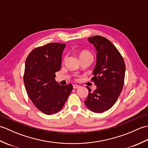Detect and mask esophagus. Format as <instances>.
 <instances>
[{"mask_svg": "<svg viewBox=\"0 0 148 148\" xmlns=\"http://www.w3.org/2000/svg\"><path fill=\"white\" fill-rule=\"evenodd\" d=\"M79 85H77V84H74L73 85V88L74 89H76V88H79Z\"/></svg>", "mask_w": 148, "mask_h": 148, "instance_id": "obj_1", "label": "esophagus"}]
</instances>
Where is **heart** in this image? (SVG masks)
<instances>
[{
	"mask_svg": "<svg viewBox=\"0 0 148 148\" xmlns=\"http://www.w3.org/2000/svg\"><path fill=\"white\" fill-rule=\"evenodd\" d=\"M66 57L67 56H65L64 59V61L65 60ZM79 57L81 59H84L86 58H93V55L92 53H91L89 51H88V50H83V51H81L79 53Z\"/></svg>",
	"mask_w": 148,
	"mask_h": 148,
	"instance_id": "b5f03b06",
	"label": "heart"
}]
</instances>
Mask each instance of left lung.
<instances>
[{"label": "left lung", "mask_w": 148, "mask_h": 148, "mask_svg": "<svg viewBox=\"0 0 148 148\" xmlns=\"http://www.w3.org/2000/svg\"><path fill=\"white\" fill-rule=\"evenodd\" d=\"M88 40L97 51V64L91 78L97 89L92 92L87 86L89 92L84 103L91 111L102 112L112 108L120 95L125 64L121 53L106 37L95 36L88 37Z\"/></svg>", "instance_id": "left-lung-1"}]
</instances>
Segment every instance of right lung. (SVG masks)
<instances>
[{"label": "right lung", "mask_w": 148, "mask_h": 148, "mask_svg": "<svg viewBox=\"0 0 148 148\" xmlns=\"http://www.w3.org/2000/svg\"><path fill=\"white\" fill-rule=\"evenodd\" d=\"M65 45L46 44L34 48L26 59L23 81L27 95L36 108L46 114L58 112L73 89L72 84L62 86L55 79V73L61 69Z\"/></svg>", "instance_id": "obj_1"}]
</instances>
